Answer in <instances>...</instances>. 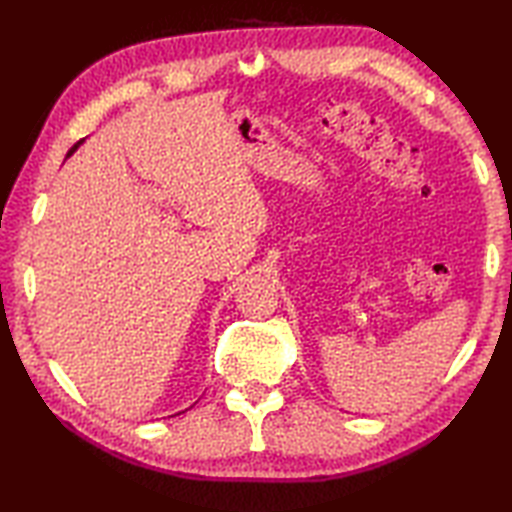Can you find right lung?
<instances>
[{
	"label": "right lung",
	"mask_w": 512,
	"mask_h": 512,
	"mask_svg": "<svg viewBox=\"0 0 512 512\" xmlns=\"http://www.w3.org/2000/svg\"><path fill=\"white\" fill-rule=\"evenodd\" d=\"M79 145H81V140H79V143H76V145H74V147H72V149L68 151V156H72V154H74V149H76V147H79Z\"/></svg>",
	"instance_id": "1"
}]
</instances>
